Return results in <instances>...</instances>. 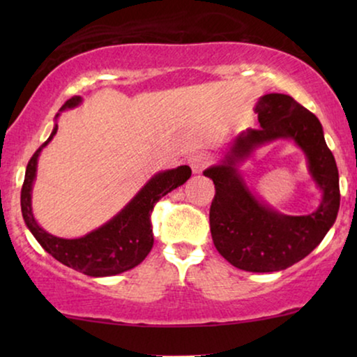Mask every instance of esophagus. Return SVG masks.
Listing matches in <instances>:
<instances>
[{"mask_svg": "<svg viewBox=\"0 0 357 357\" xmlns=\"http://www.w3.org/2000/svg\"><path fill=\"white\" fill-rule=\"evenodd\" d=\"M209 164V155L206 153H197L190 158V167L193 174H199Z\"/></svg>", "mask_w": 357, "mask_h": 357, "instance_id": "esophagus-1", "label": "esophagus"}]
</instances>
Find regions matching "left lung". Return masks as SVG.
<instances>
[{
	"label": "left lung",
	"instance_id": "1",
	"mask_svg": "<svg viewBox=\"0 0 357 357\" xmlns=\"http://www.w3.org/2000/svg\"><path fill=\"white\" fill-rule=\"evenodd\" d=\"M260 128L241 131L219 160L204 170L216 195L209 209L214 247L238 270L281 271L305 258L324 241L340 209V177L319 119L286 94L257 100ZM292 140L306 155L307 169L321 192L314 213L291 217L266 204L245 180L241 165L273 140Z\"/></svg>",
	"mask_w": 357,
	"mask_h": 357
}]
</instances>
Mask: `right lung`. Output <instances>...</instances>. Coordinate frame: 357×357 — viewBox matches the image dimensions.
<instances>
[{
    "mask_svg": "<svg viewBox=\"0 0 357 357\" xmlns=\"http://www.w3.org/2000/svg\"><path fill=\"white\" fill-rule=\"evenodd\" d=\"M81 104V96L66 100L55 116V126L48 139L29 160L21 190V211L29 231L43 247V250L50 253L55 260L87 276H115L138 266L148 257L154 245L153 224H151L154 204L187 182L192 175V169L188 165H180L177 169L160 170L154 174L114 218L94 231L87 232L86 236L63 238L47 232L42 226H38L32 211V188L37 178L38 155L56 135V120L61 112L76 109Z\"/></svg>",
    "mask_w": 357,
    "mask_h": 357,
    "instance_id": "1",
    "label": "right lung"
}]
</instances>
